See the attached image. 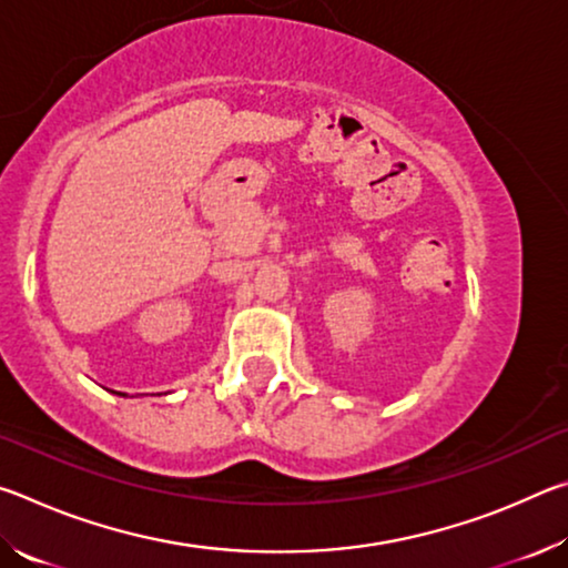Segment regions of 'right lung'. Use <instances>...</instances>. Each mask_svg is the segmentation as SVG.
Here are the masks:
<instances>
[{
  "label": "right lung",
  "instance_id": "add662e5",
  "mask_svg": "<svg viewBox=\"0 0 568 568\" xmlns=\"http://www.w3.org/2000/svg\"><path fill=\"white\" fill-rule=\"evenodd\" d=\"M122 396H124V393H122Z\"/></svg>",
  "mask_w": 568,
  "mask_h": 568
}]
</instances>
